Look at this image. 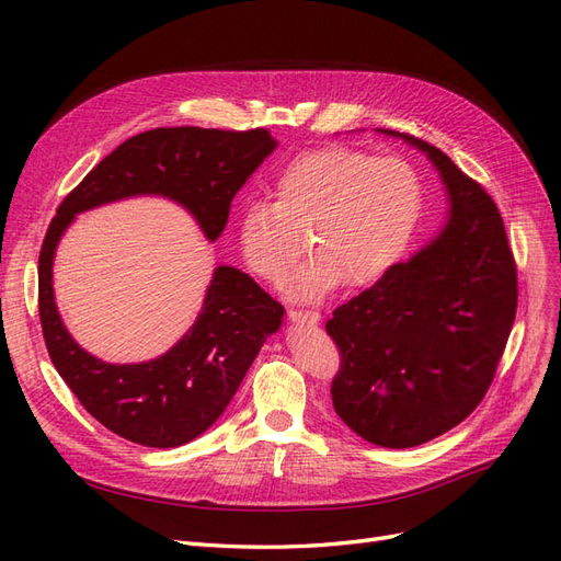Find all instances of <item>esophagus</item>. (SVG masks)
Returning a JSON list of instances; mask_svg holds the SVG:
<instances>
[{"label": "esophagus", "instance_id": "obj_1", "mask_svg": "<svg viewBox=\"0 0 561 561\" xmlns=\"http://www.w3.org/2000/svg\"><path fill=\"white\" fill-rule=\"evenodd\" d=\"M287 316H290L295 322H311V325H316L320 320V313L313 309H287Z\"/></svg>", "mask_w": 561, "mask_h": 561}]
</instances>
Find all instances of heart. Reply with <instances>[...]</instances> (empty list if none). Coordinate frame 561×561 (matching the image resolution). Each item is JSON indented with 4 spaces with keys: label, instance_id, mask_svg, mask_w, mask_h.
<instances>
[{
    "label": "heart",
    "instance_id": "1",
    "mask_svg": "<svg viewBox=\"0 0 561 561\" xmlns=\"http://www.w3.org/2000/svg\"><path fill=\"white\" fill-rule=\"evenodd\" d=\"M271 196L241 210V257L254 276L280 283L307 248V233L313 254L287 287L311 301L342 283L358 290L386 278L410 248L423 206L410 161L353 147L287 161L271 182Z\"/></svg>",
    "mask_w": 561,
    "mask_h": 561
}]
</instances>
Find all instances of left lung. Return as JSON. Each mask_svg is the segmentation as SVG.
<instances>
[{
  "label": "left lung",
  "instance_id": "obj_1",
  "mask_svg": "<svg viewBox=\"0 0 561 561\" xmlns=\"http://www.w3.org/2000/svg\"><path fill=\"white\" fill-rule=\"evenodd\" d=\"M402 138L443 175L449 225L325 325L339 348L334 412L390 449L428 443L482 402L517 313V264L494 198L443 149Z\"/></svg>",
  "mask_w": 561,
  "mask_h": 561
}]
</instances>
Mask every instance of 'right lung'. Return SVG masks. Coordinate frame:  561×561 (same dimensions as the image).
I'll use <instances>...</instances> for the list:
<instances>
[{
    "label": "right lung",
    "mask_w": 561,
    "mask_h": 561,
    "mask_svg": "<svg viewBox=\"0 0 561 561\" xmlns=\"http://www.w3.org/2000/svg\"><path fill=\"white\" fill-rule=\"evenodd\" d=\"M276 140L266 128H154L118 145L62 198L39 250V320L50 363L93 419L145 447L192 443L227 410L283 304L231 266H217L194 328L157 360L110 365L79 348L56 311L50 264L81 210L133 194H163L190 208L210 241L222 233L236 192Z\"/></svg>",
    "instance_id": "right-lung-1"
}]
</instances>
